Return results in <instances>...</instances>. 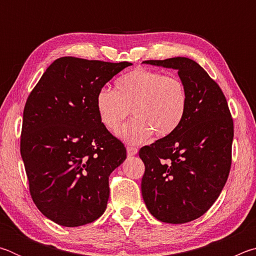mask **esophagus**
Instances as JSON below:
<instances>
[{"label":"esophagus","mask_w":256,"mask_h":256,"mask_svg":"<svg viewBox=\"0 0 256 256\" xmlns=\"http://www.w3.org/2000/svg\"><path fill=\"white\" fill-rule=\"evenodd\" d=\"M126 151H128V156H134V154H138V149L136 148V146H128Z\"/></svg>","instance_id":"obj_1"}]
</instances>
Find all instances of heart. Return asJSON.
Instances as JSON below:
<instances>
[{"label":"heart","instance_id":"1","mask_svg":"<svg viewBox=\"0 0 256 256\" xmlns=\"http://www.w3.org/2000/svg\"><path fill=\"white\" fill-rule=\"evenodd\" d=\"M188 92L180 78L148 68H136L118 78L115 92L99 89L94 106L99 120L108 131L118 132L130 110L134 116L120 132L128 144H138L152 133L159 138L174 133L188 110Z\"/></svg>","mask_w":256,"mask_h":256}]
</instances>
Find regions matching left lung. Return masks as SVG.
Returning <instances> with one entry per match:
<instances>
[{
  "mask_svg": "<svg viewBox=\"0 0 256 256\" xmlns=\"http://www.w3.org/2000/svg\"><path fill=\"white\" fill-rule=\"evenodd\" d=\"M144 63L178 71L188 110L170 136L138 151L144 162L142 198L156 219L185 224L210 209L226 184L232 164L234 123L220 86L188 58Z\"/></svg>",
  "mask_w": 256,
  "mask_h": 256,
  "instance_id": "1",
  "label": "left lung"
}]
</instances>
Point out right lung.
<instances>
[{"mask_svg":"<svg viewBox=\"0 0 256 256\" xmlns=\"http://www.w3.org/2000/svg\"><path fill=\"white\" fill-rule=\"evenodd\" d=\"M130 66L60 58L27 99L20 152L30 196L42 214L60 226H84L106 210L108 178L126 158V149L100 123L94 98Z\"/></svg>","mask_w":256,"mask_h":256,"instance_id":"obj_1","label":"right lung"}]
</instances>
